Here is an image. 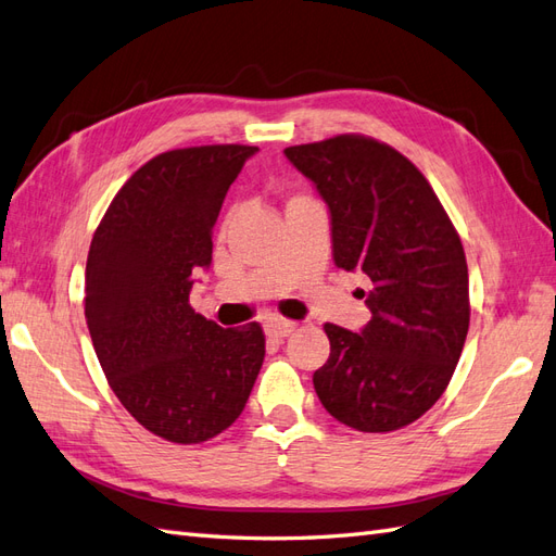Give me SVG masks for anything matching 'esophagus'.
Returning <instances> with one entry per match:
<instances>
[{
	"label": "esophagus",
	"mask_w": 556,
	"mask_h": 556,
	"mask_svg": "<svg viewBox=\"0 0 556 556\" xmlns=\"http://www.w3.org/2000/svg\"><path fill=\"white\" fill-rule=\"evenodd\" d=\"M265 331H267L269 338L281 340V338H287V336H291V333L295 331V321H289V319H269V321L265 324Z\"/></svg>",
	"instance_id": "1"
}]
</instances>
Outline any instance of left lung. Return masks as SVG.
Listing matches in <instances>:
<instances>
[{
    "label": "left lung",
    "instance_id": "1",
    "mask_svg": "<svg viewBox=\"0 0 556 556\" xmlns=\"http://www.w3.org/2000/svg\"><path fill=\"white\" fill-rule=\"evenodd\" d=\"M331 213L333 261L371 279L359 333L324 324L331 354L312 382L359 432H392L430 410L469 329L467 261L432 185L402 152L343 134L283 150ZM364 293V291H362Z\"/></svg>",
    "mask_w": 556,
    "mask_h": 556
}]
</instances>
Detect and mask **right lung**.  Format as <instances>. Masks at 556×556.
Wrapping results in <instances>:
<instances>
[{"label":"right lung","mask_w":556,"mask_h":556,"mask_svg":"<svg viewBox=\"0 0 556 556\" xmlns=\"http://www.w3.org/2000/svg\"><path fill=\"white\" fill-rule=\"evenodd\" d=\"M253 146L156 154L124 182L91 239L84 317L112 392L174 444H202L244 410L265 357L258 324L223 329L190 307L213 225Z\"/></svg>","instance_id":"right-lung-1"}]
</instances>
